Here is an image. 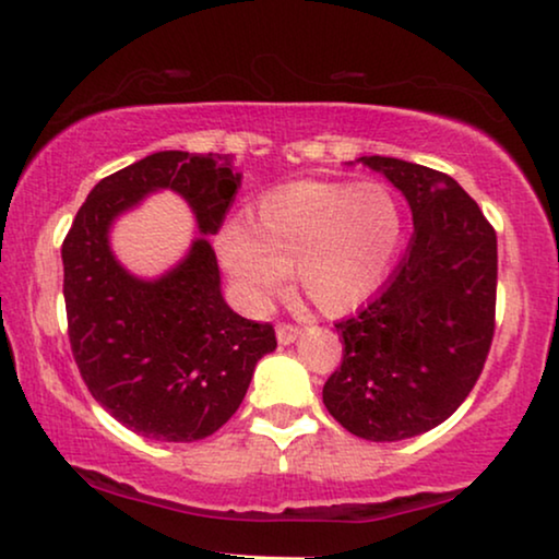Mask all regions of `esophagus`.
Returning a JSON list of instances; mask_svg holds the SVG:
<instances>
[{"mask_svg":"<svg viewBox=\"0 0 559 559\" xmlns=\"http://www.w3.org/2000/svg\"><path fill=\"white\" fill-rule=\"evenodd\" d=\"M297 335H300V328H297V325H289V323L277 325V343H280V346H289V343H295Z\"/></svg>","mask_w":559,"mask_h":559,"instance_id":"1","label":"esophagus"}]
</instances>
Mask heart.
Wrapping results in <instances>:
<instances>
[{
  "mask_svg": "<svg viewBox=\"0 0 559 559\" xmlns=\"http://www.w3.org/2000/svg\"><path fill=\"white\" fill-rule=\"evenodd\" d=\"M404 211L384 182L300 180L262 195L251 224L228 221L216 254L247 308H262L297 266L302 293L320 310L354 308L400 257Z\"/></svg>",
  "mask_w": 559,
  "mask_h": 559,
  "instance_id": "obj_1",
  "label": "heart"
}]
</instances>
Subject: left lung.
Here are the masks:
<instances>
[{
  "label": "left lung",
  "mask_w": 559,
  "mask_h": 559,
  "mask_svg": "<svg viewBox=\"0 0 559 559\" xmlns=\"http://www.w3.org/2000/svg\"><path fill=\"white\" fill-rule=\"evenodd\" d=\"M407 198L415 234L396 272L343 335L341 369L323 386L356 438H415L453 415L484 371L496 316V231L445 173L396 157H358Z\"/></svg>",
  "instance_id": "8db88e82"
}]
</instances>
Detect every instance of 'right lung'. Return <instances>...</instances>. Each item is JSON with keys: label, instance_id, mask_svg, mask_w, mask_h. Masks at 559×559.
<instances>
[{"label": "right lung", "instance_id": "obj_1", "mask_svg": "<svg viewBox=\"0 0 559 559\" xmlns=\"http://www.w3.org/2000/svg\"><path fill=\"white\" fill-rule=\"evenodd\" d=\"M239 188L231 155L155 152L98 182L63 241L73 358L94 400L142 438H209L239 409L259 358L277 348L270 323L226 305L205 239L224 224ZM157 189L186 197L202 234L173 271L142 281L112 257L108 231Z\"/></svg>", "mask_w": 559, "mask_h": 559}]
</instances>
